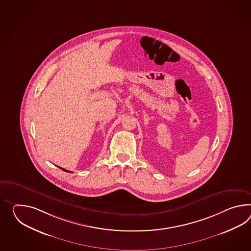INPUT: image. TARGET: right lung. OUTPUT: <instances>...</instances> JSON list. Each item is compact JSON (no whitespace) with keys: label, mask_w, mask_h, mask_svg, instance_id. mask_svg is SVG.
I'll list each match as a JSON object with an SVG mask.
<instances>
[{"label":"right lung","mask_w":251,"mask_h":251,"mask_svg":"<svg viewBox=\"0 0 251 251\" xmlns=\"http://www.w3.org/2000/svg\"><path fill=\"white\" fill-rule=\"evenodd\" d=\"M60 169H61L62 171H66V172H71V171H67V170H65V169H62V168H61V167H59Z\"/></svg>","instance_id":"1"}]
</instances>
